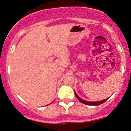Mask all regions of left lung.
Masks as SVG:
<instances>
[{
  "instance_id": "left-lung-1",
  "label": "left lung",
  "mask_w": 131,
  "mask_h": 131,
  "mask_svg": "<svg viewBox=\"0 0 131 131\" xmlns=\"http://www.w3.org/2000/svg\"><path fill=\"white\" fill-rule=\"evenodd\" d=\"M75 97L77 98V99L80 101V102H81V103H83V104H86V105H101V104H103V103L105 102V101H107V100H108V99H104V100H103V101H99V102H88V101H84V100L81 99L80 97H79L78 96V95L76 93H75Z\"/></svg>"
}]
</instances>
